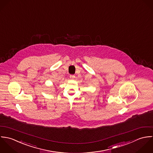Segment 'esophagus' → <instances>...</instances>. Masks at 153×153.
<instances>
[{"label": "esophagus", "instance_id": "1", "mask_svg": "<svg viewBox=\"0 0 153 153\" xmlns=\"http://www.w3.org/2000/svg\"><path fill=\"white\" fill-rule=\"evenodd\" d=\"M70 79L73 80V79H74L75 78V76L74 75H70Z\"/></svg>", "mask_w": 153, "mask_h": 153}]
</instances>
